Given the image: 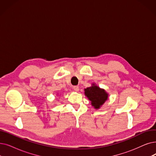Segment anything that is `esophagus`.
Listing matches in <instances>:
<instances>
[{
	"label": "esophagus",
	"mask_w": 156,
	"mask_h": 156,
	"mask_svg": "<svg viewBox=\"0 0 156 156\" xmlns=\"http://www.w3.org/2000/svg\"><path fill=\"white\" fill-rule=\"evenodd\" d=\"M73 89H74V91L78 92V91H79V87L78 86H74L73 87Z\"/></svg>",
	"instance_id": "obj_1"
}]
</instances>
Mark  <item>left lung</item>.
I'll return each instance as SVG.
<instances>
[{
    "label": "left lung",
    "mask_w": 156,
    "mask_h": 156,
    "mask_svg": "<svg viewBox=\"0 0 156 156\" xmlns=\"http://www.w3.org/2000/svg\"><path fill=\"white\" fill-rule=\"evenodd\" d=\"M84 91L85 96L90 101L91 105L96 110L99 109L108 99V94L106 91L95 83H92L91 87L85 89Z\"/></svg>",
    "instance_id": "1"
}]
</instances>
